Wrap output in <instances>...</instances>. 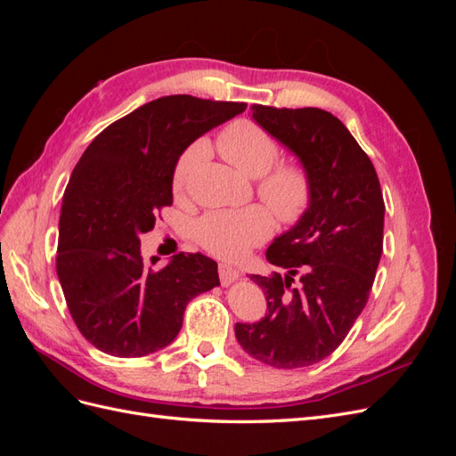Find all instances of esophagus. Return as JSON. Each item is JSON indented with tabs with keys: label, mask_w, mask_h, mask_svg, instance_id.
I'll return each instance as SVG.
<instances>
[{
	"label": "esophagus",
	"mask_w": 456,
	"mask_h": 456,
	"mask_svg": "<svg viewBox=\"0 0 456 456\" xmlns=\"http://www.w3.org/2000/svg\"><path fill=\"white\" fill-rule=\"evenodd\" d=\"M218 275H220V283L230 285L240 278V272L236 268H232L230 265H220L218 266Z\"/></svg>",
	"instance_id": "obj_1"
}]
</instances>
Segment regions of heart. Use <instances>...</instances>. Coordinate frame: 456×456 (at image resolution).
I'll return each mask as SVG.
<instances>
[{
	"mask_svg": "<svg viewBox=\"0 0 456 456\" xmlns=\"http://www.w3.org/2000/svg\"><path fill=\"white\" fill-rule=\"evenodd\" d=\"M216 148L230 165L241 175L258 178L256 191L266 201L281 223H297L306 213L312 200V181L305 165L280 159L281 148L256 123L236 119L223 129L216 139ZM207 148L201 142L191 144L178 158L173 173V188L184 194L191 173L205 159ZM262 205L243 207L233 211L207 213L196 224V238L207 251L228 260H240L253 247L270 238L273 216Z\"/></svg>",
	"mask_w": 456,
	"mask_h": 456,
	"instance_id": "b5f03b06",
	"label": "heart"
}]
</instances>
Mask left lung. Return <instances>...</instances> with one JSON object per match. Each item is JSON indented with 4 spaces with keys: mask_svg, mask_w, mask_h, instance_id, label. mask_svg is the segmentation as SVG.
Returning <instances> with one entry per match:
<instances>
[{
    "mask_svg": "<svg viewBox=\"0 0 456 456\" xmlns=\"http://www.w3.org/2000/svg\"><path fill=\"white\" fill-rule=\"evenodd\" d=\"M253 118L305 165L312 200L298 223L268 247L285 275H249L268 312L236 323L255 360L297 369L325 360L369 300L382 255L384 200L375 167L344 123L320 108L253 104Z\"/></svg>",
    "mask_w": 456,
    "mask_h": 456,
    "instance_id": "8db88e82",
    "label": "left lung"
}]
</instances>
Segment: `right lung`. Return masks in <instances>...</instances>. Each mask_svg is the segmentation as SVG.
<instances>
[{
	"instance_id": "obj_1",
	"label": "right lung",
	"mask_w": 456,
	"mask_h": 456,
	"mask_svg": "<svg viewBox=\"0 0 456 456\" xmlns=\"http://www.w3.org/2000/svg\"><path fill=\"white\" fill-rule=\"evenodd\" d=\"M245 108L161 96L108 126L79 158L61 207L57 273L72 320L94 348L116 357L165 348L188 302L220 285L216 262L201 253H178L165 268H151L141 233L173 203L183 151Z\"/></svg>"
}]
</instances>
